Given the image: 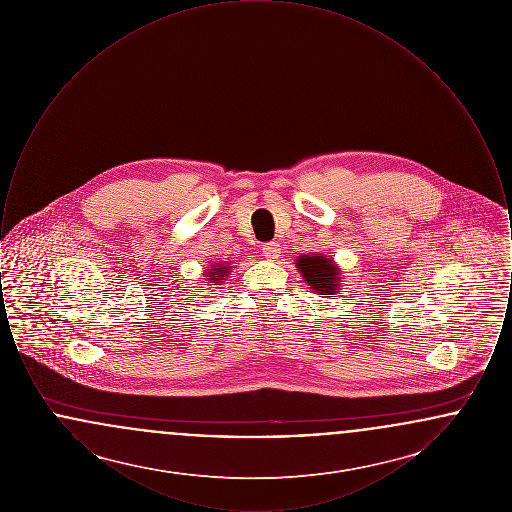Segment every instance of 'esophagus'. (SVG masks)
I'll return each instance as SVG.
<instances>
[{"instance_id": "1", "label": "esophagus", "mask_w": 512, "mask_h": 512, "mask_svg": "<svg viewBox=\"0 0 512 512\" xmlns=\"http://www.w3.org/2000/svg\"><path fill=\"white\" fill-rule=\"evenodd\" d=\"M263 253L268 261H276L280 257V244L278 242H268L263 245Z\"/></svg>"}]
</instances>
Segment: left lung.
<instances>
[{"mask_svg": "<svg viewBox=\"0 0 512 512\" xmlns=\"http://www.w3.org/2000/svg\"><path fill=\"white\" fill-rule=\"evenodd\" d=\"M297 270L305 278V282L311 286L313 292L326 297H336L340 290V268L334 265L330 257L324 255H299Z\"/></svg>", "mask_w": 512, "mask_h": 512, "instance_id": "left-lung-1", "label": "left lung"}]
</instances>
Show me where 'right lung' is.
I'll use <instances>...</instances> for the list:
<instances>
[{"label": "right lung", "instance_id": "add662e5", "mask_svg": "<svg viewBox=\"0 0 512 512\" xmlns=\"http://www.w3.org/2000/svg\"><path fill=\"white\" fill-rule=\"evenodd\" d=\"M228 272H230V265L228 263H217V265H211L209 268V272H207V280L209 282H213V286L215 284H220L222 280H224V276H228Z\"/></svg>", "mask_w": 512, "mask_h": 512}]
</instances>
